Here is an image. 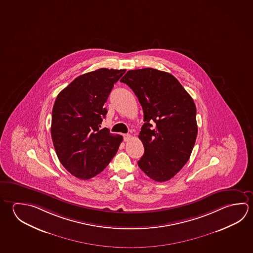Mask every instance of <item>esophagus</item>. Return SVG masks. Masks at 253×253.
Segmentation results:
<instances>
[{"mask_svg":"<svg viewBox=\"0 0 253 253\" xmlns=\"http://www.w3.org/2000/svg\"><path fill=\"white\" fill-rule=\"evenodd\" d=\"M130 138H131V135H129V134H124V139H125V142L128 141Z\"/></svg>","mask_w":253,"mask_h":253,"instance_id":"34e87169","label":"esophagus"}]
</instances>
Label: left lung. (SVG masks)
I'll return each mask as SVG.
<instances>
[{"label": "left lung", "mask_w": 253, "mask_h": 253, "mask_svg": "<svg viewBox=\"0 0 253 253\" xmlns=\"http://www.w3.org/2000/svg\"><path fill=\"white\" fill-rule=\"evenodd\" d=\"M121 82L137 96L144 112L138 137L145 153L138 167L153 180L167 181L190 157L197 136L193 98L170 74L154 68L129 70Z\"/></svg>", "instance_id": "left-lung-1"}]
</instances>
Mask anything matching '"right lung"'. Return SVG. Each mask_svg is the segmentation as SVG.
<instances>
[{"mask_svg": "<svg viewBox=\"0 0 253 253\" xmlns=\"http://www.w3.org/2000/svg\"><path fill=\"white\" fill-rule=\"evenodd\" d=\"M126 70L100 68L78 76L54 103L51 137L58 159L68 172L89 179L101 172L116 155L123 137L100 128L105 103Z\"/></svg>", "mask_w": 253, "mask_h": 253, "instance_id": "1", "label": "right lung"}]
</instances>
